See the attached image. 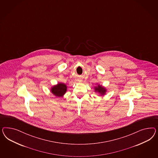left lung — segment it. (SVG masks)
Returning <instances> with one entry per match:
<instances>
[{"instance_id": "left-lung-1", "label": "left lung", "mask_w": 158, "mask_h": 158, "mask_svg": "<svg viewBox=\"0 0 158 158\" xmlns=\"http://www.w3.org/2000/svg\"><path fill=\"white\" fill-rule=\"evenodd\" d=\"M67 91V86L65 83H58L57 85L52 86L50 89V91L53 95L57 97H62L64 96Z\"/></svg>"}]
</instances>
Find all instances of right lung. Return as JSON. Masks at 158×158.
Listing matches in <instances>:
<instances>
[{"label": "right lung", "mask_w": 158, "mask_h": 158, "mask_svg": "<svg viewBox=\"0 0 158 158\" xmlns=\"http://www.w3.org/2000/svg\"><path fill=\"white\" fill-rule=\"evenodd\" d=\"M94 91L96 93L99 94L101 96H104L107 91L106 88L104 86H102L99 83H97L96 86L94 88Z\"/></svg>", "instance_id": "obj_1"}]
</instances>
